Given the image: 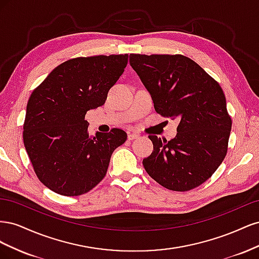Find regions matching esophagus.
I'll return each mask as SVG.
<instances>
[{"label": "esophagus", "instance_id": "obj_1", "mask_svg": "<svg viewBox=\"0 0 259 259\" xmlns=\"http://www.w3.org/2000/svg\"><path fill=\"white\" fill-rule=\"evenodd\" d=\"M139 137V134H137V133H130V134L127 135V138L130 140H134V139H137Z\"/></svg>", "mask_w": 259, "mask_h": 259}]
</instances>
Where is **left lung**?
I'll return each instance as SVG.
<instances>
[{
  "label": "left lung",
  "mask_w": 259,
  "mask_h": 259,
  "mask_svg": "<svg viewBox=\"0 0 259 259\" xmlns=\"http://www.w3.org/2000/svg\"><path fill=\"white\" fill-rule=\"evenodd\" d=\"M130 64L164 117H179L169 142L149 135L147 173L173 191H189L215 173L228 150L231 117L221 85L184 55L131 54Z\"/></svg>",
  "instance_id": "1"
}]
</instances>
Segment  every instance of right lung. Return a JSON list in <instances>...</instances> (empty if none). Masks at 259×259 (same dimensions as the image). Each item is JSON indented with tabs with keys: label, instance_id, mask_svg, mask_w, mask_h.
<instances>
[{
	"label": "right lung",
	"instance_id": "1",
	"mask_svg": "<svg viewBox=\"0 0 259 259\" xmlns=\"http://www.w3.org/2000/svg\"><path fill=\"white\" fill-rule=\"evenodd\" d=\"M128 55L69 59L32 92L23 123V144L40 182L66 197L92 190L106 176L126 133L112 128L90 136L85 114L103 106L127 65Z\"/></svg>",
	"mask_w": 259,
	"mask_h": 259
}]
</instances>
